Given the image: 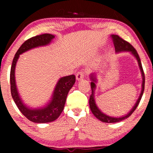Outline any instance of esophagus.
I'll return each mask as SVG.
<instances>
[{
  "label": "esophagus",
  "mask_w": 153,
  "mask_h": 153,
  "mask_svg": "<svg viewBox=\"0 0 153 153\" xmlns=\"http://www.w3.org/2000/svg\"><path fill=\"white\" fill-rule=\"evenodd\" d=\"M84 76H85V72H84L83 71H80L77 73L76 79L78 80H81V79L83 78Z\"/></svg>",
  "instance_id": "obj_1"
}]
</instances>
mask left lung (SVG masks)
Instances as JSON below:
<instances>
[{"label":"left lung","mask_w":153,"mask_h":153,"mask_svg":"<svg viewBox=\"0 0 153 153\" xmlns=\"http://www.w3.org/2000/svg\"><path fill=\"white\" fill-rule=\"evenodd\" d=\"M111 37L113 39V42H114V47H115V50L116 52H122V51H127V52H131V53L134 55V57H136L137 59V62L139 64V66H140V70H141L142 72V75H143V88H142V91L141 94H140V98H139L137 103H135L134 106L133 107V108L130 111L129 114H127V115L124 116V117H119V118H114V117H108L104 114L102 113L99 109L97 106H96V102H95L94 100V91L96 89V84L95 82H96V77H95L94 74H92L91 75V91H92V94H91L90 96V99H89V106H90L91 110L92 111V113L94 114V115L98 119H99L100 121L103 122H106V123H116V122H121V121L124 120V119L128 118L129 117H130L131 114L134 111V110L136 109L137 107L140 103V100L142 99V96H143V92H144V89H145V73H144V71L143 66H142V63H141V60H140V57H139V54L137 52V50L134 48V47L131 45L130 43H129L128 42L126 41V40L123 39L122 37L118 36V35H111Z\"/></svg>","instance_id":"obj_1"}]
</instances>
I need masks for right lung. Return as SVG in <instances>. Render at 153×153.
<instances>
[{
    "label": "right lung",
    "mask_w": 153,
    "mask_h": 153,
    "mask_svg": "<svg viewBox=\"0 0 153 153\" xmlns=\"http://www.w3.org/2000/svg\"><path fill=\"white\" fill-rule=\"evenodd\" d=\"M54 37V36L52 34H43L33 36L26 40L19 47L16 53L10 68V82L12 98L23 115L32 122H51L58 118L64 108L68 92L75 82V76L74 75H68L59 79L54 88L52 101L45 108L31 109L23 103L22 99L19 97L15 81V68L19 54L34 47L48 45Z\"/></svg>",
    "instance_id": "1"
}]
</instances>
